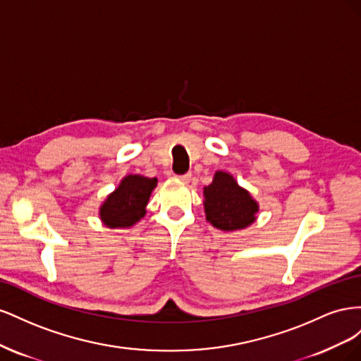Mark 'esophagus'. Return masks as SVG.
Returning <instances> with one entry per match:
<instances>
[{"label":"esophagus","mask_w":361,"mask_h":361,"mask_svg":"<svg viewBox=\"0 0 361 361\" xmlns=\"http://www.w3.org/2000/svg\"><path fill=\"white\" fill-rule=\"evenodd\" d=\"M178 180H180L182 183H188L191 180V173H185V174H178L176 176Z\"/></svg>","instance_id":"obj_1"}]
</instances>
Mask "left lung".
I'll return each instance as SVG.
<instances>
[{"label":"left lung","mask_w":361,"mask_h":361,"mask_svg":"<svg viewBox=\"0 0 361 361\" xmlns=\"http://www.w3.org/2000/svg\"><path fill=\"white\" fill-rule=\"evenodd\" d=\"M206 220L221 231H238L255 221L259 209L251 195L228 173L216 171L203 188Z\"/></svg>","instance_id":"left-lung-1"}]
</instances>
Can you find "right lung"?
<instances>
[{
  "mask_svg": "<svg viewBox=\"0 0 361 361\" xmlns=\"http://www.w3.org/2000/svg\"><path fill=\"white\" fill-rule=\"evenodd\" d=\"M157 178H143L138 174L126 176L118 188L108 195L101 207V218L108 227H129L146 214L150 192L157 187Z\"/></svg>",
  "mask_w": 361,
  "mask_h": 361,
  "instance_id": "obj_1",
  "label": "right lung"
}]
</instances>
